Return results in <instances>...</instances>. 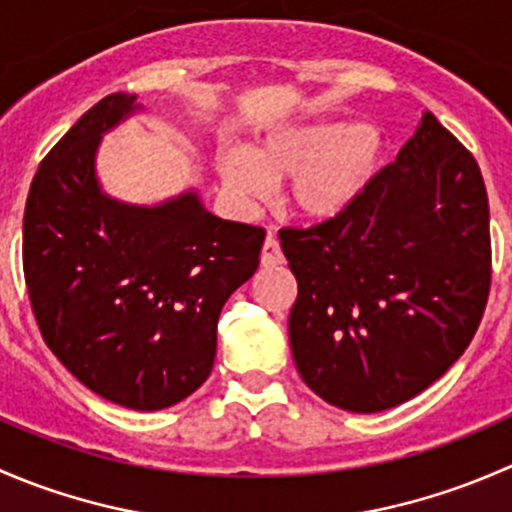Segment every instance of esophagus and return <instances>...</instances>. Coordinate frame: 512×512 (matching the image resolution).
I'll return each mask as SVG.
<instances>
[{"instance_id":"1","label":"esophagus","mask_w":512,"mask_h":512,"mask_svg":"<svg viewBox=\"0 0 512 512\" xmlns=\"http://www.w3.org/2000/svg\"><path fill=\"white\" fill-rule=\"evenodd\" d=\"M262 267H275L282 262V250H280V242L275 240L272 235H267L265 245H262Z\"/></svg>"}]
</instances>
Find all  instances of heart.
Returning a JSON list of instances; mask_svg holds the SVG:
<instances>
[{
    "instance_id": "obj_1",
    "label": "heart",
    "mask_w": 512,
    "mask_h": 512,
    "mask_svg": "<svg viewBox=\"0 0 512 512\" xmlns=\"http://www.w3.org/2000/svg\"><path fill=\"white\" fill-rule=\"evenodd\" d=\"M384 156V133L374 123L312 118L267 136L252 156L230 148L218 158L227 193L250 208L265 203L272 183L289 178L287 203L307 220H332L366 190Z\"/></svg>"
}]
</instances>
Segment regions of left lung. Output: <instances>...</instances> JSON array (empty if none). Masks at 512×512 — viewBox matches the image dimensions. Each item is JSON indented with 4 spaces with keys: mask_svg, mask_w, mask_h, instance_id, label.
<instances>
[{
    "mask_svg": "<svg viewBox=\"0 0 512 512\" xmlns=\"http://www.w3.org/2000/svg\"><path fill=\"white\" fill-rule=\"evenodd\" d=\"M280 245L297 277L299 376L354 414L394 409L441 379L488 302L483 175L431 111L342 215L285 227Z\"/></svg>",
    "mask_w": 512,
    "mask_h": 512,
    "instance_id": "left-lung-1",
    "label": "left lung"
}]
</instances>
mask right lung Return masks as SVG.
I'll use <instances>...</instances> for the list:
<instances>
[{
  "label": "right lung",
  "instance_id": "obj_1",
  "mask_svg": "<svg viewBox=\"0 0 512 512\" xmlns=\"http://www.w3.org/2000/svg\"><path fill=\"white\" fill-rule=\"evenodd\" d=\"M141 111L111 94L41 160L24 210V280L46 347L84 386L136 411L188 399L210 376L220 309L260 265L265 230L205 210L103 193L101 136Z\"/></svg>",
  "mask_w": 512,
  "mask_h": 512
}]
</instances>
